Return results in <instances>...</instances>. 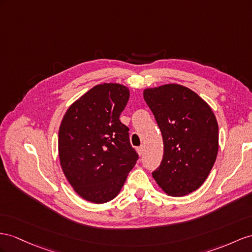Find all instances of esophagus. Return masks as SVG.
I'll return each instance as SVG.
<instances>
[{
	"label": "esophagus",
	"mask_w": 252,
	"mask_h": 252,
	"mask_svg": "<svg viewBox=\"0 0 252 252\" xmlns=\"http://www.w3.org/2000/svg\"><path fill=\"white\" fill-rule=\"evenodd\" d=\"M137 153H138V156H143V153H144V147L143 146L137 148Z\"/></svg>",
	"instance_id": "34e87169"
}]
</instances>
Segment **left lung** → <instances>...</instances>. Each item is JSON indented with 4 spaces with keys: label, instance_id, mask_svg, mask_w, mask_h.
Here are the masks:
<instances>
[{
    "label": "left lung",
    "instance_id": "1",
    "mask_svg": "<svg viewBox=\"0 0 252 252\" xmlns=\"http://www.w3.org/2000/svg\"><path fill=\"white\" fill-rule=\"evenodd\" d=\"M144 99L164 141L162 163L152 176L167 195H189L203 184L217 158L215 115L195 92L179 84L147 88Z\"/></svg>",
    "mask_w": 252,
    "mask_h": 252
}]
</instances>
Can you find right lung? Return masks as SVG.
<instances>
[{"label": "right lung", "instance_id": "add662e5", "mask_svg": "<svg viewBox=\"0 0 252 252\" xmlns=\"http://www.w3.org/2000/svg\"><path fill=\"white\" fill-rule=\"evenodd\" d=\"M130 98L127 87L104 83L72 103L59 131V156L64 177L77 195L105 203L118 195L138 154L120 114Z\"/></svg>", "mask_w": 252, "mask_h": 252}]
</instances>
